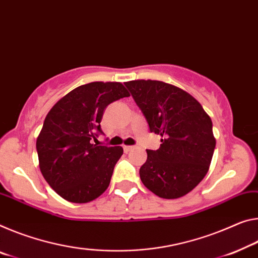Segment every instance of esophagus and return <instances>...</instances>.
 Masks as SVG:
<instances>
[{"mask_svg":"<svg viewBox=\"0 0 258 258\" xmlns=\"http://www.w3.org/2000/svg\"><path fill=\"white\" fill-rule=\"evenodd\" d=\"M133 148H134L133 146H124V147H122V149H124L125 153H128V151H131Z\"/></svg>","mask_w":258,"mask_h":258,"instance_id":"obj_1","label":"esophagus"}]
</instances>
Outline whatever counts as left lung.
<instances>
[{"label": "left lung", "instance_id": "1", "mask_svg": "<svg viewBox=\"0 0 258 258\" xmlns=\"http://www.w3.org/2000/svg\"><path fill=\"white\" fill-rule=\"evenodd\" d=\"M125 86L150 132L162 137L157 150H147L139 172L142 183L162 199L181 198L209 170L216 147L210 117L193 96L173 85L133 80Z\"/></svg>", "mask_w": 258, "mask_h": 258}]
</instances>
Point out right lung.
<instances>
[{
	"label": "right lung",
	"mask_w": 258,
	"mask_h": 258,
	"mask_svg": "<svg viewBox=\"0 0 258 258\" xmlns=\"http://www.w3.org/2000/svg\"><path fill=\"white\" fill-rule=\"evenodd\" d=\"M130 96L120 83L79 86L48 112L36 140L39 166L57 194L73 203L91 202L107 189L121 147L93 145L100 134L104 110Z\"/></svg>",
	"instance_id": "add662e5"
}]
</instances>
